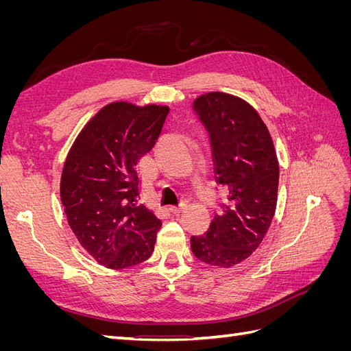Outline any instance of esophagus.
Returning a JSON list of instances; mask_svg holds the SVG:
<instances>
[{"label": "esophagus", "mask_w": 351, "mask_h": 351, "mask_svg": "<svg viewBox=\"0 0 351 351\" xmlns=\"http://www.w3.org/2000/svg\"><path fill=\"white\" fill-rule=\"evenodd\" d=\"M168 209H169V212H173V214L177 215V214H180V212H183L186 209V205L182 204L180 206H169Z\"/></svg>", "instance_id": "obj_1"}]
</instances>
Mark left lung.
<instances>
[{
	"label": "left lung",
	"mask_w": 351,
	"mask_h": 351,
	"mask_svg": "<svg viewBox=\"0 0 351 351\" xmlns=\"http://www.w3.org/2000/svg\"><path fill=\"white\" fill-rule=\"evenodd\" d=\"M193 108L209 133L215 180L227 202L204 236H192L195 256L212 267L231 268L259 247L277 208L280 165L272 137L249 102L224 92L195 99Z\"/></svg>",
	"instance_id": "1"
}]
</instances>
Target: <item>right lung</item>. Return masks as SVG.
Returning <instances> with one entry per match:
<instances>
[{
	"mask_svg": "<svg viewBox=\"0 0 351 351\" xmlns=\"http://www.w3.org/2000/svg\"><path fill=\"white\" fill-rule=\"evenodd\" d=\"M167 105L119 101L83 127L62 168L60 196L82 247L110 269L151 258L161 219L141 205L137 162L155 146Z\"/></svg>",
	"mask_w": 351,
	"mask_h": 351,
	"instance_id": "1",
	"label": "right lung"
}]
</instances>
